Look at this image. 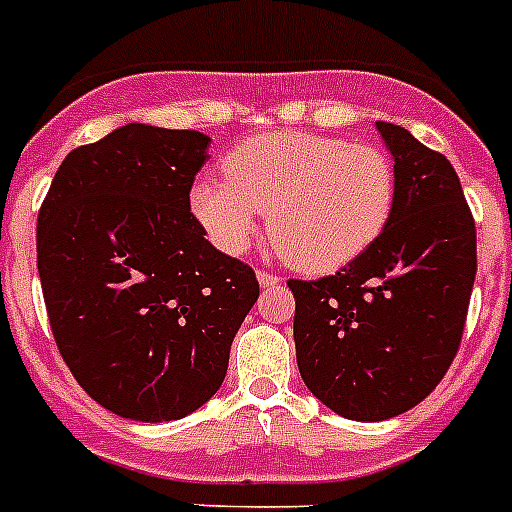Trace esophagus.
<instances>
[{"label":"esophagus","mask_w":512,"mask_h":512,"mask_svg":"<svg viewBox=\"0 0 512 512\" xmlns=\"http://www.w3.org/2000/svg\"><path fill=\"white\" fill-rule=\"evenodd\" d=\"M257 281H260L262 288H270V286H278V283H281V278L273 273H268V270H257Z\"/></svg>","instance_id":"1"}]
</instances>
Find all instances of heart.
Here are the masks:
<instances>
[{"instance_id": "heart-1", "label": "heart", "mask_w": 512, "mask_h": 512, "mask_svg": "<svg viewBox=\"0 0 512 512\" xmlns=\"http://www.w3.org/2000/svg\"><path fill=\"white\" fill-rule=\"evenodd\" d=\"M226 180L195 182L190 211L226 255H242L268 208L273 244L309 273L366 252L397 201V170L384 149L309 131L247 139L224 159Z\"/></svg>"}]
</instances>
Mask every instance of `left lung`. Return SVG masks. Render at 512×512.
<instances>
[{"label":"left lung","instance_id":"1","mask_svg":"<svg viewBox=\"0 0 512 512\" xmlns=\"http://www.w3.org/2000/svg\"><path fill=\"white\" fill-rule=\"evenodd\" d=\"M376 128L397 170L389 224L335 275L288 281L301 379L361 422L402 415L441 384L477 275V226L451 162L407 128Z\"/></svg>","mask_w":512,"mask_h":512}]
</instances>
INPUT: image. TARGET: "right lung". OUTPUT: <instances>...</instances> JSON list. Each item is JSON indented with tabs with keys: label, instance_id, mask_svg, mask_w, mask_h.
<instances>
[{
	"label": "right lung",
	"instance_id": "1",
	"mask_svg": "<svg viewBox=\"0 0 512 512\" xmlns=\"http://www.w3.org/2000/svg\"><path fill=\"white\" fill-rule=\"evenodd\" d=\"M211 139L128 123L69 151L38 213V273L71 376L115 415L167 422L219 391L260 296L190 213Z\"/></svg>",
	"mask_w": 512,
	"mask_h": 512
}]
</instances>
